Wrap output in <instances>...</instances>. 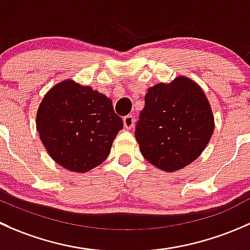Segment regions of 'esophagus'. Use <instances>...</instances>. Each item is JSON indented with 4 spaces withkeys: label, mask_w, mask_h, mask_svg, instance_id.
<instances>
[{
    "label": "esophagus",
    "mask_w": 250,
    "mask_h": 250,
    "mask_svg": "<svg viewBox=\"0 0 250 250\" xmlns=\"http://www.w3.org/2000/svg\"><path fill=\"white\" fill-rule=\"evenodd\" d=\"M124 126L127 130H131L135 126V118L132 115H126L124 118Z\"/></svg>",
    "instance_id": "obj_1"
}]
</instances>
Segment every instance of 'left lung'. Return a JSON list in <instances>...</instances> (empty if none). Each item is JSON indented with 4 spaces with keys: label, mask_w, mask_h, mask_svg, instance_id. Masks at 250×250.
Instances as JSON below:
<instances>
[{
    "label": "left lung",
    "mask_w": 250,
    "mask_h": 250,
    "mask_svg": "<svg viewBox=\"0 0 250 250\" xmlns=\"http://www.w3.org/2000/svg\"><path fill=\"white\" fill-rule=\"evenodd\" d=\"M135 136L146 161L174 172L196 160L214 131V117L202 87L187 77L148 89Z\"/></svg>",
    "instance_id": "left-lung-1"
}]
</instances>
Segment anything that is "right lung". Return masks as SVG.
<instances>
[{
    "instance_id": "add662e5",
    "label": "right lung",
    "mask_w": 250,
    "mask_h": 250,
    "mask_svg": "<svg viewBox=\"0 0 250 250\" xmlns=\"http://www.w3.org/2000/svg\"><path fill=\"white\" fill-rule=\"evenodd\" d=\"M36 128L56 164L84 173L106 160L123 120L106 95L66 79L44 95Z\"/></svg>"
}]
</instances>
